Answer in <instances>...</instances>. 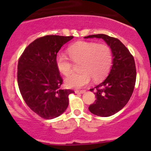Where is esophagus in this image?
<instances>
[{
  "label": "esophagus",
  "instance_id": "obj_1",
  "mask_svg": "<svg viewBox=\"0 0 151 151\" xmlns=\"http://www.w3.org/2000/svg\"><path fill=\"white\" fill-rule=\"evenodd\" d=\"M85 91H85V90H81V91H75V93H85Z\"/></svg>",
  "mask_w": 151,
  "mask_h": 151
}]
</instances>
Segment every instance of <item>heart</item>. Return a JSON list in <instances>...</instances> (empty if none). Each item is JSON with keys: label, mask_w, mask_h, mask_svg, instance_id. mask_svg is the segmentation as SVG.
Segmentation results:
<instances>
[{"label": "heart", "mask_w": 151, "mask_h": 151, "mask_svg": "<svg viewBox=\"0 0 151 151\" xmlns=\"http://www.w3.org/2000/svg\"><path fill=\"white\" fill-rule=\"evenodd\" d=\"M70 59L63 54L56 56L58 69L64 75L71 74L74 63H80L81 72L68 76L65 83L68 88H79L88 84L91 79L99 81L104 79L111 69L113 55L110 47L106 44L92 42H78L71 45L67 50Z\"/></svg>", "instance_id": "obj_1"}]
</instances>
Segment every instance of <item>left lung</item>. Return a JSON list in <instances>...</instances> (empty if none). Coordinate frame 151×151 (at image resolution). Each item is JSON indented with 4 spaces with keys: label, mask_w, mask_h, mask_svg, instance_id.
<instances>
[{
    "label": "left lung",
    "mask_w": 151,
    "mask_h": 151,
    "mask_svg": "<svg viewBox=\"0 0 151 151\" xmlns=\"http://www.w3.org/2000/svg\"><path fill=\"white\" fill-rule=\"evenodd\" d=\"M88 38L104 39L113 55V65L108 77L90 91H95L96 100L88 107L90 112L101 117H109L122 109L130 99L136 83L134 59L127 47L116 38L105 34L90 35Z\"/></svg>",
    "instance_id": "left-lung-1"
}]
</instances>
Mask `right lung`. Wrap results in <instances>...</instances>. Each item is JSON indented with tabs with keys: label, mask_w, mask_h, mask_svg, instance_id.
<instances>
[{
	"label": "right lung",
	"mask_w": 151,
	"mask_h": 151,
	"mask_svg": "<svg viewBox=\"0 0 151 151\" xmlns=\"http://www.w3.org/2000/svg\"><path fill=\"white\" fill-rule=\"evenodd\" d=\"M74 36L47 35L30 44L18 60L17 83L22 99L32 111L45 119L57 118L68 106V96L62 90L63 78L55 63L58 52Z\"/></svg>",
	"instance_id": "add662e5"
}]
</instances>
